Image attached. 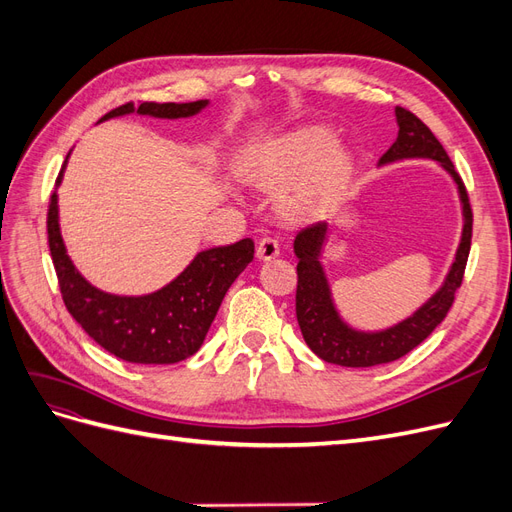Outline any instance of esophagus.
<instances>
[{"label": "esophagus", "instance_id": "34e87169", "mask_svg": "<svg viewBox=\"0 0 512 512\" xmlns=\"http://www.w3.org/2000/svg\"><path fill=\"white\" fill-rule=\"evenodd\" d=\"M277 254H280V243H277V239L262 237L256 247V256L260 260H273Z\"/></svg>", "mask_w": 512, "mask_h": 512}]
</instances>
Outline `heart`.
I'll return each mask as SVG.
<instances>
[{"instance_id":"obj_1","label":"heart","mask_w":512,"mask_h":512,"mask_svg":"<svg viewBox=\"0 0 512 512\" xmlns=\"http://www.w3.org/2000/svg\"><path fill=\"white\" fill-rule=\"evenodd\" d=\"M241 175L262 190L284 188L277 209L290 222L316 220L342 198L354 175V153L324 126L271 138L243 162Z\"/></svg>"}]
</instances>
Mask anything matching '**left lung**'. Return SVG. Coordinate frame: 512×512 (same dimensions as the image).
<instances>
[{"label":"left lung","instance_id":"1","mask_svg":"<svg viewBox=\"0 0 512 512\" xmlns=\"http://www.w3.org/2000/svg\"><path fill=\"white\" fill-rule=\"evenodd\" d=\"M397 141L384 153L378 168L404 160H431L457 185L461 203V237L455 258L444 275V282L431 297L418 305L410 316L384 329H359L350 324L333 299L331 282L324 271V247L329 243L331 224L322 222L303 228L294 239V256H297V320L305 344L318 354L322 361L342 367H374L391 363L408 354L431 335L455 301V290L461 286L463 271L470 254L472 241V209L468 192L457 170L446 156L444 147L425 123L406 108H395Z\"/></svg>","mask_w":512,"mask_h":512}]
</instances>
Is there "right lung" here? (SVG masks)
I'll return each instance as SVG.
<instances>
[{
    "mask_svg": "<svg viewBox=\"0 0 512 512\" xmlns=\"http://www.w3.org/2000/svg\"><path fill=\"white\" fill-rule=\"evenodd\" d=\"M209 100L196 102H132L113 108L98 123L123 117L147 115L156 119H188L205 111ZM59 170L57 188L64 179L66 166ZM49 247L64 303L72 318L85 333L117 359L141 365H170L196 354L203 346L211 322L218 314L224 294L239 273L254 258V241L241 239L232 245L209 247L198 252L188 267L166 286L147 294H113L91 286L68 256L59 228V196H51Z\"/></svg>",
    "mask_w": 512,
    "mask_h": 512,
    "instance_id": "obj_1",
    "label": "right lung"
}]
</instances>
